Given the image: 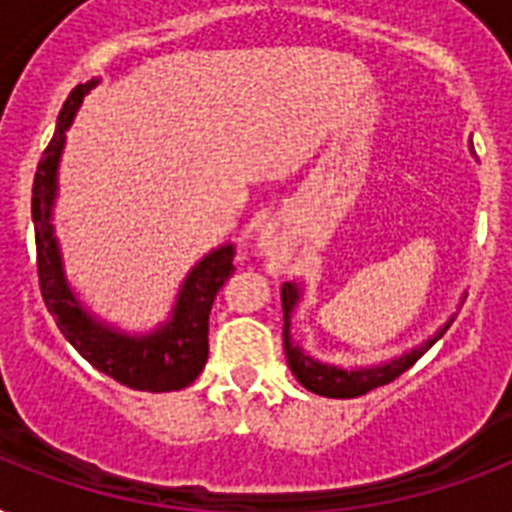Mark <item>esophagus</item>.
<instances>
[{
	"label": "esophagus",
	"mask_w": 512,
	"mask_h": 512,
	"mask_svg": "<svg viewBox=\"0 0 512 512\" xmlns=\"http://www.w3.org/2000/svg\"><path fill=\"white\" fill-rule=\"evenodd\" d=\"M257 247H260V252H265V255H273V252H276V241H273L271 233H263Z\"/></svg>",
	"instance_id": "1"
}]
</instances>
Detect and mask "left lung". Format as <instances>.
Wrapping results in <instances>:
<instances>
[{
	"instance_id": "1",
	"label": "left lung",
	"mask_w": 512,
	"mask_h": 512,
	"mask_svg": "<svg viewBox=\"0 0 512 512\" xmlns=\"http://www.w3.org/2000/svg\"><path fill=\"white\" fill-rule=\"evenodd\" d=\"M297 300H300V287L292 284V281H284V287H281V308H284V350H287L289 369H292V374H295L297 382H300L303 388L327 398H356L369 393V390L380 388V385L393 382L398 374H404L406 369L433 345V342L441 340L446 329L452 327L454 321L452 316L444 327L438 329L436 335L422 342L420 348H412L409 353H404V356L390 358L388 364L361 366V369H340V366L316 361V358L308 356V353L292 340V332H289V329H292V311H295Z\"/></svg>"
}]
</instances>
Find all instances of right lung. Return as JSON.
Returning <instances> with one entry per match:
<instances>
[{"mask_svg": "<svg viewBox=\"0 0 512 512\" xmlns=\"http://www.w3.org/2000/svg\"><path fill=\"white\" fill-rule=\"evenodd\" d=\"M98 82L79 84L71 90L60 108L58 127L50 146L44 148L42 162L36 167L31 217L36 233V271L47 311L71 345L90 361L98 372L114 377L132 390L170 393L188 388L201 374L209 356V311L217 292L233 276V244L217 247L185 276L172 319L143 337L124 335L108 327L76 300L63 273L58 239L52 228V204L58 193V162L66 143V132L82 106L84 95Z\"/></svg>", "mask_w": 512, "mask_h": 512, "instance_id": "add662e5", "label": "right lung"}]
</instances>
